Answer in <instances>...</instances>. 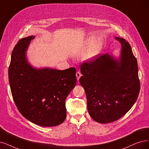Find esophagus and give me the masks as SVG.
Instances as JSON below:
<instances>
[{
	"instance_id": "34e87169",
	"label": "esophagus",
	"mask_w": 149,
	"mask_h": 149,
	"mask_svg": "<svg viewBox=\"0 0 149 149\" xmlns=\"http://www.w3.org/2000/svg\"><path fill=\"white\" fill-rule=\"evenodd\" d=\"M81 76V74L80 73V72L79 71H77L76 72V77H77V80H79L80 78V77Z\"/></svg>"
}]
</instances>
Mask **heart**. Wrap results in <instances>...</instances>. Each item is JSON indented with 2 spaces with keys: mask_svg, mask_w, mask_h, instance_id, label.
Listing matches in <instances>:
<instances>
[{
  "mask_svg": "<svg viewBox=\"0 0 149 149\" xmlns=\"http://www.w3.org/2000/svg\"><path fill=\"white\" fill-rule=\"evenodd\" d=\"M90 43H92V41H91ZM101 44L99 43H96L95 46L93 47V48L90 52V53L88 54V56H87L88 58H90L93 57L95 56V55H96V54H97L99 52H100V51L101 50Z\"/></svg>",
  "mask_w": 149,
  "mask_h": 149,
  "instance_id": "heart-1",
  "label": "heart"
}]
</instances>
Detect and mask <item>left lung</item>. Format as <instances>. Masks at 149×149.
Returning a JSON list of instances; mask_svg holds the SVG:
<instances>
[{
	"instance_id": "left-lung-1",
	"label": "left lung",
	"mask_w": 149,
	"mask_h": 149,
	"mask_svg": "<svg viewBox=\"0 0 149 149\" xmlns=\"http://www.w3.org/2000/svg\"><path fill=\"white\" fill-rule=\"evenodd\" d=\"M122 44L119 60L107 53L81 65L79 81L85 91L91 117L101 123L122 117L134 105L140 91L137 59L130 43L115 37Z\"/></svg>"
}]
</instances>
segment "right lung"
<instances>
[{
	"mask_svg": "<svg viewBox=\"0 0 149 149\" xmlns=\"http://www.w3.org/2000/svg\"><path fill=\"white\" fill-rule=\"evenodd\" d=\"M34 36L15 46L8 68L11 92L16 107L26 119L42 126H54L66 117L65 99L76 85V69H36L27 63L26 52Z\"/></svg>",
	"mask_w": 149,
	"mask_h": 149,
	"instance_id": "right-lung-1",
	"label": "right lung"
}]
</instances>
